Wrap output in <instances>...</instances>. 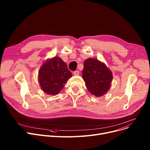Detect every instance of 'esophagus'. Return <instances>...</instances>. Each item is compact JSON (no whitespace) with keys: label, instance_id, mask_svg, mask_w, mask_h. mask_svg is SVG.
I'll list each match as a JSON object with an SVG mask.
<instances>
[{"label":"esophagus","instance_id":"1","mask_svg":"<svg viewBox=\"0 0 150 150\" xmlns=\"http://www.w3.org/2000/svg\"><path fill=\"white\" fill-rule=\"evenodd\" d=\"M79 74H80L79 70H75V71H74V74L75 75H79Z\"/></svg>","mask_w":150,"mask_h":150}]
</instances>
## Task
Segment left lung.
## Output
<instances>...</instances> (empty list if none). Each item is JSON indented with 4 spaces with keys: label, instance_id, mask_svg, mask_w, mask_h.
Masks as SVG:
<instances>
[{
    "label": "left lung",
    "instance_id": "obj_1",
    "mask_svg": "<svg viewBox=\"0 0 150 150\" xmlns=\"http://www.w3.org/2000/svg\"><path fill=\"white\" fill-rule=\"evenodd\" d=\"M82 72L86 88L93 95L101 97L109 91L112 74L103 63L96 59L88 58L84 62Z\"/></svg>",
    "mask_w": 150,
    "mask_h": 150
}]
</instances>
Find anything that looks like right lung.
I'll return each instance as SVG.
<instances>
[{"label":"right lung","instance_id":"right-lung-1","mask_svg":"<svg viewBox=\"0 0 150 150\" xmlns=\"http://www.w3.org/2000/svg\"><path fill=\"white\" fill-rule=\"evenodd\" d=\"M72 76L67 64L59 57L47 61L39 70V82L42 91L49 95H57Z\"/></svg>","mask_w":150,"mask_h":150}]
</instances>
